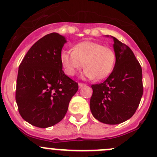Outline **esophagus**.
I'll list each match as a JSON object with an SVG mask.
<instances>
[{"label":"esophagus","instance_id":"obj_1","mask_svg":"<svg viewBox=\"0 0 157 157\" xmlns=\"http://www.w3.org/2000/svg\"><path fill=\"white\" fill-rule=\"evenodd\" d=\"M83 86H86V84H85V83H78V87H79V88H82Z\"/></svg>","mask_w":157,"mask_h":157}]
</instances>
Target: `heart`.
<instances>
[{
  "label": "heart",
  "mask_w": 157,
  "mask_h": 157,
  "mask_svg": "<svg viewBox=\"0 0 157 157\" xmlns=\"http://www.w3.org/2000/svg\"><path fill=\"white\" fill-rule=\"evenodd\" d=\"M60 59L67 75H75L85 64L84 77L103 79L112 72L117 57L111 47L93 41H82L75 44L73 50H62Z\"/></svg>",
  "instance_id": "obj_1"
}]
</instances>
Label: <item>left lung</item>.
<instances>
[{"mask_svg": "<svg viewBox=\"0 0 157 157\" xmlns=\"http://www.w3.org/2000/svg\"><path fill=\"white\" fill-rule=\"evenodd\" d=\"M113 39L116 63L103 82L92 85L90 110L93 117L107 124H117L134 115L143 94L142 71L134 53Z\"/></svg>", "mask_w": 157, "mask_h": 157, "instance_id": "left-lung-1", "label": "left lung"}]
</instances>
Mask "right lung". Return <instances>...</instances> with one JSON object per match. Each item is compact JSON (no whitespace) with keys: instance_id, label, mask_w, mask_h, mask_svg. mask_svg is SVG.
Masks as SVG:
<instances>
[{"instance_id":"obj_1","label":"right lung","mask_w":157,"mask_h":157,"mask_svg":"<svg viewBox=\"0 0 157 157\" xmlns=\"http://www.w3.org/2000/svg\"><path fill=\"white\" fill-rule=\"evenodd\" d=\"M65 43V38L56 33L44 36L32 46L18 67V112L36 127L45 128L61 121L78 90V83L62 70L60 56Z\"/></svg>"}]
</instances>
